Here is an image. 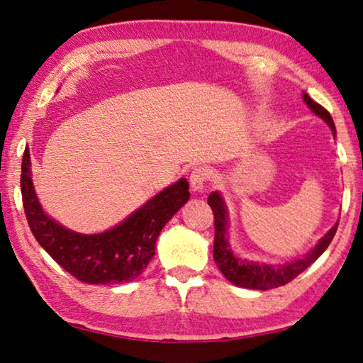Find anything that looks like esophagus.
<instances>
[{"instance_id": "1", "label": "esophagus", "mask_w": 363, "mask_h": 363, "mask_svg": "<svg viewBox=\"0 0 363 363\" xmlns=\"http://www.w3.org/2000/svg\"><path fill=\"white\" fill-rule=\"evenodd\" d=\"M210 176H211V169L208 166H199V168H195L191 172V177H189L192 192H202L205 189L206 181L210 179Z\"/></svg>"}]
</instances>
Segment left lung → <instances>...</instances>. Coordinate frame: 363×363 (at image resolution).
<instances>
[{"instance_id":"1","label":"left lung","mask_w":363,"mask_h":363,"mask_svg":"<svg viewBox=\"0 0 363 363\" xmlns=\"http://www.w3.org/2000/svg\"><path fill=\"white\" fill-rule=\"evenodd\" d=\"M303 101L307 103V106L312 109L316 116L323 119L325 123L330 125L331 132L336 135V128L335 123H333L331 114L328 113L323 106L310 99L306 91H303ZM208 205L211 206L213 215H215V244H213V258H215V263L218 264V268H220V272L226 276L229 283L239 287H245V289L268 291L291 283L296 276L301 274L303 269H307L310 264L328 249V245L331 244L333 238H335L339 224L337 221L335 226L318 240V244L302 258L287 262L284 264L255 263L244 260V258L235 255L231 245L228 242L229 218L223 195L220 192H211L208 195Z\"/></svg>"}]
</instances>
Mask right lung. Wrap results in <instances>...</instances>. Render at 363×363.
Wrapping results in <instances>:
<instances>
[{
    "label": "right lung",
    "mask_w": 363,
    "mask_h": 363,
    "mask_svg": "<svg viewBox=\"0 0 363 363\" xmlns=\"http://www.w3.org/2000/svg\"><path fill=\"white\" fill-rule=\"evenodd\" d=\"M21 192L28 226L37 242L60 267L87 284L134 281L153 258L161 229L191 197L189 182L182 177L118 226L99 234H80L43 211L33 189L28 148L22 157Z\"/></svg>",
    "instance_id": "add662e5"
}]
</instances>
